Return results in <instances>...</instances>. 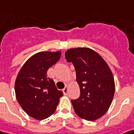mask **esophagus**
Returning <instances> with one entry per match:
<instances>
[{
    "mask_svg": "<svg viewBox=\"0 0 134 134\" xmlns=\"http://www.w3.org/2000/svg\"><path fill=\"white\" fill-rule=\"evenodd\" d=\"M63 93L64 95H67V92H68V88H67V86H66L64 89H63Z\"/></svg>",
    "mask_w": 134,
    "mask_h": 134,
    "instance_id": "1",
    "label": "esophagus"
}]
</instances>
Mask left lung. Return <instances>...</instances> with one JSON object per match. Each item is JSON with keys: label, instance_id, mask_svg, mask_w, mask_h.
<instances>
[{"label": "left lung", "instance_id": "obj_1", "mask_svg": "<svg viewBox=\"0 0 134 134\" xmlns=\"http://www.w3.org/2000/svg\"><path fill=\"white\" fill-rule=\"evenodd\" d=\"M68 62L74 65L80 96L71 102L75 113L87 121H95L108 110L115 93V81L108 64L95 50L88 47L69 49Z\"/></svg>", "mask_w": 134, "mask_h": 134}]
</instances>
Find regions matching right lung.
I'll return each mask as SVG.
<instances>
[{
    "instance_id": "add662e5",
    "label": "right lung",
    "mask_w": 134,
    "mask_h": 134,
    "mask_svg": "<svg viewBox=\"0 0 134 134\" xmlns=\"http://www.w3.org/2000/svg\"><path fill=\"white\" fill-rule=\"evenodd\" d=\"M60 50L42 51L32 55L18 72L15 82L17 101L27 115L43 120L55 113L62 91L47 76L61 58Z\"/></svg>"
}]
</instances>
